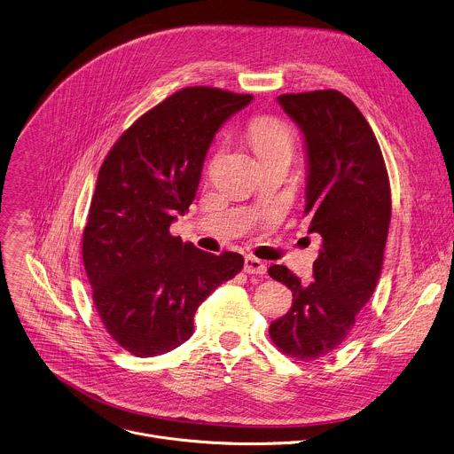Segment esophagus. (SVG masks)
<instances>
[{"mask_svg": "<svg viewBox=\"0 0 454 454\" xmlns=\"http://www.w3.org/2000/svg\"><path fill=\"white\" fill-rule=\"evenodd\" d=\"M245 272L247 274H260V276H263L267 272V265L262 260L254 258V256H247L245 258Z\"/></svg>", "mask_w": 454, "mask_h": 454, "instance_id": "obj_1", "label": "esophagus"}]
</instances>
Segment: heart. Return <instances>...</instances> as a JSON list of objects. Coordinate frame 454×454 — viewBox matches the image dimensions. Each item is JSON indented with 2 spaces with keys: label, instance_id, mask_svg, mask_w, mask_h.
Segmentation results:
<instances>
[{
  "label": "heart",
  "instance_id": "b5f03b06",
  "mask_svg": "<svg viewBox=\"0 0 454 454\" xmlns=\"http://www.w3.org/2000/svg\"><path fill=\"white\" fill-rule=\"evenodd\" d=\"M250 140H253L256 153L265 157L274 153V151H290L294 137L285 122L272 117H263L250 126Z\"/></svg>",
  "mask_w": 454,
  "mask_h": 454
}]
</instances>
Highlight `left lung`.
Listing matches in <instances>:
<instances>
[{
	"label": "left lung",
	"instance_id": "obj_1",
	"mask_svg": "<svg viewBox=\"0 0 454 454\" xmlns=\"http://www.w3.org/2000/svg\"><path fill=\"white\" fill-rule=\"evenodd\" d=\"M283 112L303 133L309 232L323 238L309 285L283 265L269 274L292 290V309L269 333L283 354L312 361L337 349L379 283L391 220V194L379 142L337 90L285 93Z\"/></svg>",
	"mask_w": 454,
	"mask_h": 454
}]
</instances>
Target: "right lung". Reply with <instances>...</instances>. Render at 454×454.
<instances>
[{
	"mask_svg": "<svg viewBox=\"0 0 454 454\" xmlns=\"http://www.w3.org/2000/svg\"><path fill=\"white\" fill-rule=\"evenodd\" d=\"M253 95L184 88L144 114L100 166L82 232V262L108 333L129 354L155 357L185 342L196 309L243 269L171 236L189 211L216 131Z\"/></svg>",
	"mask_w": 454,
	"mask_h": 454,
	"instance_id": "right-lung-1",
	"label": "right lung"
}]
</instances>
